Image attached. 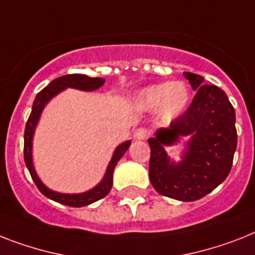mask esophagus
Here are the masks:
<instances>
[{
    "label": "esophagus",
    "instance_id": "esophagus-1",
    "mask_svg": "<svg viewBox=\"0 0 255 255\" xmlns=\"http://www.w3.org/2000/svg\"><path fill=\"white\" fill-rule=\"evenodd\" d=\"M147 130L144 129V128H139V129H136L135 131H134V138H135L136 140H143L146 139L147 138Z\"/></svg>",
    "mask_w": 255,
    "mask_h": 255
}]
</instances>
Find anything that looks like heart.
<instances>
[{"label": "heart", "instance_id": "1", "mask_svg": "<svg viewBox=\"0 0 255 255\" xmlns=\"http://www.w3.org/2000/svg\"><path fill=\"white\" fill-rule=\"evenodd\" d=\"M191 92L185 82H163L142 88L135 96L140 108L152 111L161 123H172L184 115L190 103Z\"/></svg>", "mask_w": 255, "mask_h": 255}]
</instances>
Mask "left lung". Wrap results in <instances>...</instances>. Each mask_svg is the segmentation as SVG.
I'll list each match as a JSON object with an SVG mask.
<instances>
[{"instance_id":"obj_1","label":"left lung","mask_w":255,"mask_h":255,"mask_svg":"<svg viewBox=\"0 0 255 255\" xmlns=\"http://www.w3.org/2000/svg\"><path fill=\"white\" fill-rule=\"evenodd\" d=\"M184 75L197 94L184 115L148 139V173L159 194L193 202L218 188L231 172L237 147L236 115L222 88L205 85L203 77L194 73ZM182 137L188 142L181 160L174 162L165 148Z\"/></svg>"}]
</instances>
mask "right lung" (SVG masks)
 Returning a JSON list of instances; mask_svg holds the SVG:
<instances>
[{"label":"right lung","mask_w":255,"mask_h":255,"mask_svg":"<svg viewBox=\"0 0 255 255\" xmlns=\"http://www.w3.org/2000/svg\"><path fill=\"white\" fill-rule=\"evenodd\" d=\"M105 79L103 78H91L85 74H69L60 77L52 81L49 85L45 88H43L39 94L36 95V98L33 100L32 111L28 117V121L26 124V130H24V163L26 167L28 168L29 174L32 177L33 182L36 184L37 189L41 191V194H44L47 198L52 199L54 202H58L61 205L70 206V207H83V206H88L94 203V202L99 201V199L104 198L105 195L108 194L113 185V170H115L116 165L119 163V160L123 157L124 153L128 151L131 142L126 140V142L121 143L116 147L115 152L112 155V159L109 161L107 170L103 180L99 182L96 186L83 193H77V194H66V193H58L43 184V181L40 180L37 176L35 167H33L32 161V140L33 134L36 130V126L39 124L40 116L43 113L45 105L54 98L57 95L62 92L66 88H75V90H81V91L91 92L98 90L104 85Z\"/></svg>","instance_id":"obj_1"}]
</instances>
